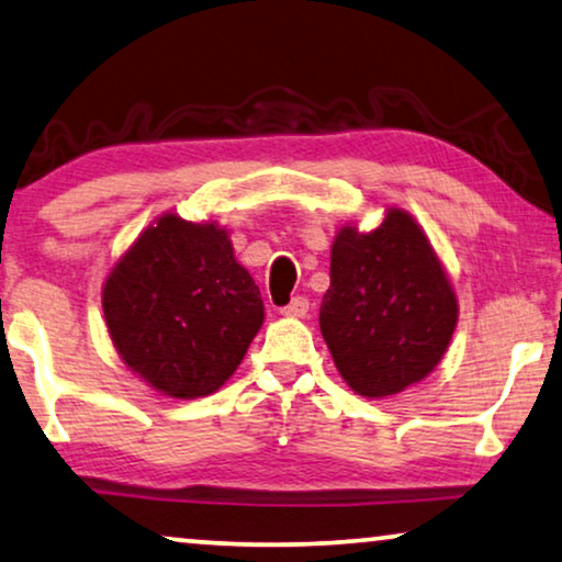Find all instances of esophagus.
Segmentation results:
<instances>
[{"instance_id":"obj_1","label":"esophagus","mask_w":562,"mask_h":562,"mask_svg":"<svg viewBox=\"0 0 562 562\" xmlns=\"http://www.w3.org/2000/svg\"><path fill=\"white\" fill-rule=\"evenodd\" d=\"M307 307H311V303H307V297H292L290 305L282 307V315H288V318H303V315H307Z\"/></svg>"}]
</instances>
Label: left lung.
I'll return each instance as SVG.
<instances>
[{
    "mask_svg": "<svg viewBox=\"0 0 562 562\" xmlns=\"http://www.w3.org/2000/svg\"><path fill=\"white\" fill-rule=\"evenodd\" d=\"M321 334L338 374L379 400L423 382L448 351L458 300L420 224L386 209L374 232L338 228Z\"/></svg>",
    "mask_w": 562,
    "mask_h": 562,
    "instance_id": "1",
    "label": "left lung"
}]
</instances>
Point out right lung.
I'll list each match as a JSON object with an SVG mask.
<instances>
[{
  "label": "right lung",
  "mask_w": 562,
  "mask_h": 562,
  "mask_svg": "<svg viewBox=\"0 0 562 562\" xmlns=\"http://www.w3.org/2000/svg\"><path fill=\"white\" fill-rule=\"evenodd\" d=\"M109 336L126 369L178 400L216 392L262 328L265 305L226 228L165 213L104 282Z\"/></svg>",
  "instance_id": "obj_1"
}]
</instances>
